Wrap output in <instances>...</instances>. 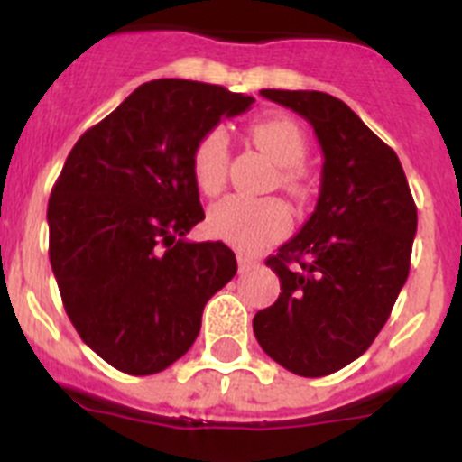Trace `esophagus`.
Wrapping results in <instances>:
<instances>
[{"instance_id": "obj_1", "label": "esophagus", "mask_w": 462, "mask_h": 462, "mask_svg": "<svg viewBox=\"0 0 462 462\" xmlns=\"http://www.w3.org/2000/svg\"><path fill=\"white\" fill-rule=\"evenodd\" d=\"M261 261L259 259H252V256H247V254H238V268L240 273H249V270L259 268Z\"/></svg>"}]
</instances>
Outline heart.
Wrapping results in <instances>:
<instances>
[{
	"mask_svg": "<svg viewBox=\"0 0 462 462\" xmlns=\"http://www.w3.org/2000/svg\"><path fill=\"white\" fill-rule=\"evenodd\" d=\"M249 137L279 167V185L293 197L307 194V134L289 116H265L249 125ZM192 179L203 194H217L228 171V137L224 128H213L199 137L192 148ZM208 226L228 245L256 252L277 243L291 231V210L282 199H252L231 194L210 208Z\"/></svg>",
	"mask_w": 462,
	"mask_h": 462,
	"instance_id": "b5f03b06",
	"label": "heart"
}]
</instances>
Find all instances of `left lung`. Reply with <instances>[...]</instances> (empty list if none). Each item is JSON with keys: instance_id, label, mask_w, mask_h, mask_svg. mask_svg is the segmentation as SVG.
<instances>
[{"instance_id": "obj_1", "label": "left lung", "mask_w": 462, "mask_h": 462, "mask_svg": "<svg viewBox=\"0 0 462 462\" xmlns=\"http://www.w3.org/2000/svg\"><path fill=\"white\" fill-rule=\"evenodd\" d=\"M307 118L320 148L316 210L265 265L282 293L254 316L261 348L283 369L320 378L366 353L410 273L417 206L399 158L362 118L323 91L263 88Z\"/></svg>"}]
</instances>
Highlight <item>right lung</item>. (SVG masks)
Segmentation results:
<instances>
[{"mask_svg": "<svg viewBox=\"0 0 462 462\" xmlns=\"http://www.w3.org/2000/svg\"><path fill=\"white\" fill-rule=\"evenodd\" d=\"M252 103L217 84L153 79L66 158L48 203L50 263L70 323L114 369L171 366L234 279L226 245L185 240L203 219L189 160L201 134Z\"/></svg>", "mask_w": 462, "mask_h": 462, "instance_id": "1", "label": "right lung"}]
</instances>
